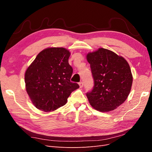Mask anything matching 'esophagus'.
Segmentation results:
<instances>
[{
    "label": "esophagus",
    "instance_id": "34e87169",
    "mask_svg": "<svg viewBox=\"0 0 152 152\" xmlns=\"http://www.w3.org/2000/svg\"><path fill=\"white\" fill-rule=\"evenodd\" d=\"M79 86H80V88H83V83L82 82H80V83H79Z\"/></svg>",
    "mask_w": 152,
    "mask_h": 152
}]
</instances>
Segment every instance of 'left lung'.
<instances>
[{"label":"left lung","mask_w":152,"mask_h":152,"mask_svg":"<svg viewBox=\"0 0 152 152\" xmlns=\"http://www.w3.org/2000/svg\"><path fill=\"white\" fill-rule=\"evenodd\" d=\"M94 86L86 93L92 107L101 112L117 108L131 91L133 76L129 64L124 57L113 51L99 48L88 53Z\"/></svg>","instance_id":"left-lung-1"}]
</instances>
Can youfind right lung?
I'll return each instance as SVG.
<instances>
[{
	"mask_svg": "<svg viewBox=\"0 0 152 152\" xmlns=\"http://www.w3.org/2000/svg\"><path fill=\"white\" fill-rule=\"evenodd\" d=\"M70 51L64 48H48L37 55L25 74V88L37 108L54 111L66 104L71 93L79 88L70 82L73 69Z\"/></svg>",
	"mask_w": 152,
	"mask_h": 152,
	"instance_id": "add662e5",
	"label": "right lung"
}]
</instances>
